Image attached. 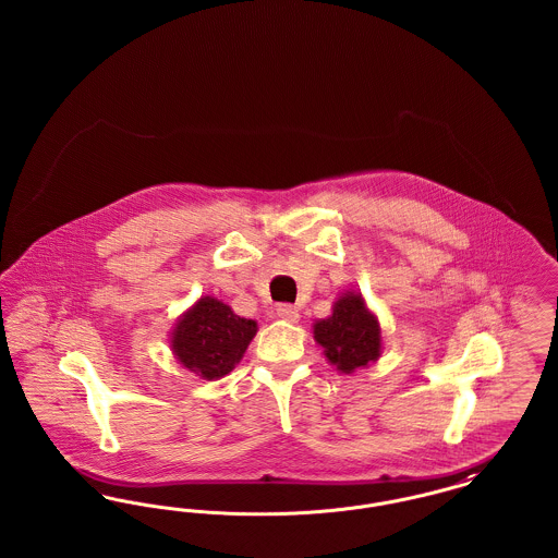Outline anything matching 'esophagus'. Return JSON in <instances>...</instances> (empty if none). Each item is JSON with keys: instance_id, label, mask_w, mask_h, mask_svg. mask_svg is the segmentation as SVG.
Listing matches in <instances>:
<instances>
[{"instance_id": "34e87169", "label": "esophagus", "mask_w": 558, "mask_h": 558, "mask_svg": "<svg viewBox=\"0 0 558 558\" xmlns=\"http://www.w3.org/2000/svg\"><path fill=\"white\" fill-rule=\"evenodd\" d=\"M278 318L287 319V322H296L299 319V310L291 305V303H282L278 305Z\"/></svg>"}]
</instances>
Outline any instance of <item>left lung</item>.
Listing matches in <instances>:
<instances>
[{
  "label": "left lung",
  "mask_w": 558,
  "mask_h": 558,
  "mask_svg": "<svg viewBox=\"0 0 558 558\" xmlns=\"http://www.w3.org/2000/svg\"><path fill=\"white\" fill-rule=\"evenodd\" d=\"M314 335L326 357L341 372L368 366L380 355V328L360 294H345L335 303L332 316L319 319Z\"/></svg>",
  "instance_id": "left-lung-1"
}]
</instances>
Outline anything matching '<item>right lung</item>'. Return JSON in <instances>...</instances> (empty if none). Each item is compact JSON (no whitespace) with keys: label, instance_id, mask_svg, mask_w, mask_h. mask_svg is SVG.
<instances>
[{"label":"right lung","instance_id":"1","mask_svg":"<svg viewBox=\"0 0 558 558\" xmlns=\"http://www.w3.org/2000/svg\"><path fill=\"white\" fill-rule=\"evenodd\" d=\"M255 332L253 319L240 318L221 301L205 296L180 319L171 343L186 368L213 380L232 372Z\"/></svg>","mask_w":558,"mask_h":558}]
</instances>
